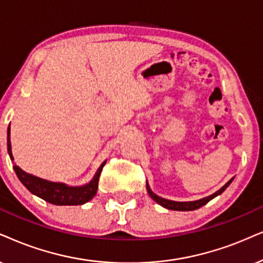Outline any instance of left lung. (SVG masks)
Returning <instances> with one entry per match:
<instances>
[{"instance_id": "1", "label": "left lung", "mask_w": 263, "mask_h": 263, "mask_svg": "<svg viewBox=\"0 0 263 263\" xmlns=\"http://www.w3.org/2000/svg\"><path fill=\"white\" fill-rule=\"evenodd\" d=\"M232 181H233V178L229 179V181L223 185V187H222L221 189H218V191L214 193V194L209 195V197H206V198H202V199H200V200H195V201L167 200V199L159 197V195H156L155 193H153L152 189L149 188L148 183H147V191H148V194L151 195V198L153 199V200L158 202L159 205H161L162 208L168 209V210H175V211H193V210H197V209H199V208H201V206H204L205 204H208L211 199H214L215 197H217V195H220L221 193H223L224 189L232 183Z\"/></svg>"}]
</instances>
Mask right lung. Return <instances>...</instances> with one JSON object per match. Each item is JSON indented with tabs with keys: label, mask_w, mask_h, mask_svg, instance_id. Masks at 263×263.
<instances>
[{
	"label": "right lung",
	"mask_w": 263,
	"mask_h": 263,
	"mask_svg": "<svg viewBox=\"0 0 263 263\" xmlns=\"http://www.w3.org/2000/svg\"><path fill=\"white\" fill-rule=\"evenodd\" d=\"M11 127H8L7 131V149L11 160H14L12 154L11 147ZM105 160L103 164L99 166V168L96 172L95 177L88 182L87 184L81 185V187H69L65 183H55V182H49L46 179L39 178L36 176L26 174L23 171L19 166L14 165L16 176H18L19 181L24 184V187L28 189L30 193L36 195V197L43 199L45 201L51 202L53 205H82L85 202L91 200L95 197L98 189V181L101 172L103 170V166L105 165Z\"/></svg>",
	"instance_id": "1"
}]
</instances>
